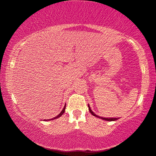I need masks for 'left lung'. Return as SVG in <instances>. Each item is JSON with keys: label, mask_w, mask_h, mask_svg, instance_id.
<instances>
[{"label": "left lung", "mask_w": 156, "mask_h": 156, "mask_svg": "<svg viewBox=\"0 0 156 156\" xmlns=\"http://www.w3.org/2000/svg\"><path fill=\"white\" fill-rule=\"evenodd\" d=\"M88 107H89V112H90V113H91V114L93 115V116L97 117V118L101 119H102V120H105V121H114L118 120V119H119V118H104V117H100V116H97V115H96V114H94V112H92V111H91L90 106H89V104H88Z\"/></svg>", "instance_id": "8db88e82"}]
</instances>
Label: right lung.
<instances>
[{
	"instance_id": "right-lung-1",
	"label": "right lung",
	"mask_w": 156,
	"mask_h": 156,
	"mask_svg": "<svg viewBox=\"0 0 156 156\" xmlns=\"http://www.w3.org/2000/svg\"><path fill=\"white\" fill-rule=\"evenodd\" d=\"M65 108H66V105L64 106V108L62 109V112L59 113V114L57 115V116H55V117H54V118H52V119H45V120H44V121H50V120H54V119H57V118H59V117H60L64 113H65Z\"/></svg>"
}]
</instances>
